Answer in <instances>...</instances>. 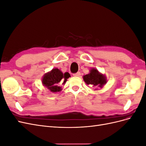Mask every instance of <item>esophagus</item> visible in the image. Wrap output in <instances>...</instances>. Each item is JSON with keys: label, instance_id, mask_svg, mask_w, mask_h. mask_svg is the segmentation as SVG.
<instances>
[{"label": "esophagus", "instance_id": "obj_1", "mask_svg": "<svg viewBox=\"0 0 146 146\" xmlns=\"http://www.w3.org/2000/svg\"><path fill=\"white\" fill-rule=\"evenodd\" d=\"M80 75H81V74H80V72H77V73L73 74V76H76V77H79V76H80Z\"/></svg>", "mask_w": 146, "mask_h": 146}]
</instances>
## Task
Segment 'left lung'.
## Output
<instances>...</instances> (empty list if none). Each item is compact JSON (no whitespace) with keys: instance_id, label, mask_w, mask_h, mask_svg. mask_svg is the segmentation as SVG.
<instances>
[{"instance_id":"left-lung-1","label":"left lung","mask_w":146,"mask_h":146,"mask_svg":"<svg viewBox=\"0 0 146 146\" xmlns=\"http://www.w3.org/2000/svg\"><path fill=\"white\" fill-rule=\"evenodd\" d=\"M83 80L87 85H91L94 88H102L107 83V79L105 76L99 73L96 69H92L90 74L84 76Z\"/></svg>"}]
</instances>
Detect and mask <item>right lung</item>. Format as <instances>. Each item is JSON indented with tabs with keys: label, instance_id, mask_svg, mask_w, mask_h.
Listing matches in <instances>:
<instances>
[{
	"label": "right lung",
	"instance_id": "add662e5",
	"mask_svg": "<svg viewBox=\"0 0 146 146\" xmlns=\"http://www.w3.org/2000/svg\"><path fill=\"white\" fill-rule=\"evenodd\" d=\"M70 77L68 72L63 74L58 69H52L50 72L45 74L42 78V84L48 90L52 92H56L61 91L60 86L62 82V85L67 81V79Z\"/></svg>",
	"mask_w": 146,
	"mask_h": 146
}]
</instances>
